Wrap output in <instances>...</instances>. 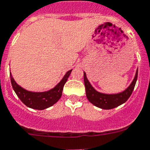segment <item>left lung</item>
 Listing matches in <instances>:
<instances>
[{"instance_id":"8db88e82","label":"left lung","mask_w":150,"mask_h":150,"mask_svg":"<svg viewBox=\"0 0 150 150\" xmlns=\"http://www.w3.org/2000/svg\"><path fill=\"white\" fill-rule=\"evenodd\" d=\"M138 78V69L135 73L133 81L125 91L117 94H104L98 92L91 86L87 78L85 72H83V81L85 85L86 96L89 102L94 105L101 108L103 110H111L119 105H122L129 98L134 90Z\"/></svg>"}]
</instances>
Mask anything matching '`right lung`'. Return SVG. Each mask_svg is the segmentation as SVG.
Segmentation results:
<instances>
[{
	"mask_svg": "<svg viewBox=\"0 0 150 150\" xmlns=\"http://www.w3.org/2000/svg\"><path fill=\"white\" fill-rule=\"evenodd\" d=\"M71 71L72 69H70L67 72L63 78L55 87L51 90L43 92H33L25 90L16 83L11 74H10V78L13 90L19 99L26 106L34 110H42L53 105L61 98L64 84L67 81L69 74H71Z\"/></svg>",
	"mask_w": 150,
	"mask_h": 150,
	"instance_id": "add662e5",
	"label": "right lung"
}]
</instances>
